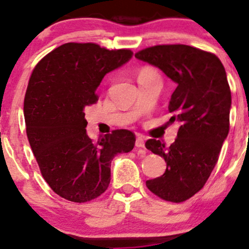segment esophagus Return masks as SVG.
<instances>
[{"label":"esophagus","mask_w":249,"mask_h":249,"mask_svg":"<svg viewBox=\"0 0 249 249\" xmlns=\"http://www.w3.org/2000/svg\"><path fill=\"white\" fill-rule=\"evenodd\" d=\"M135 147H137V148H144L143 138H141V137L137 138V140H135Z\"/></svg>","instance_id":"obj_1"}]
</instances>
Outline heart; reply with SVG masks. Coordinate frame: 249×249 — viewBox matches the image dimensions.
Returning a JSON list of instances; mask_svg holds the SVG:
<instances>
[{"label":"heart","instance_id":"1","mask_svg":"<svg viewBox=\"0 0 249 249\" xmlns=\"http://www.w3.org/2000/svg\"><path fill=\"white\" fill-rule=\"evenodd\" d=\"M153 73H155V72H154L152 69L146 68V69H143V70H141L139 77H143V75H149V74H153Z\"/></svg>","mask_w":249,"mask_h":249}]
</instances>
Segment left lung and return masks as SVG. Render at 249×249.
Here are the masks:
<instances>
[{
  "instance_id": "obj_1",
  "label": "left lung",
  "mask_w": 249,
  "mask_h": 249,
  "mask_svg": "<svg viewBox=\"0 0 249 249\" xmlns=\"http://www.w3.org/2000/svg\"><path fill=\"white\" fill-rule=\"evenodd\" d=\"M135 58L177 84L169 103L174 114L169 122L180 124L177 139L170 147L147 141V149L164 159L166 170L146 185L163 200L182 202L204 186L229 134L231 90L225 69L217 56L186 45L150 47Z\"/></svg>"
}]
</instances>
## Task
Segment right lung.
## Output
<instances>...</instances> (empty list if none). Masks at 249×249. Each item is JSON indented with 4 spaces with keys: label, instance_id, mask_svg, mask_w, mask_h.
Instances as JSON below:
<instances>
[{
    "label": "right lung",
    "instance_id": "1",
    "mask_svg": "<svg viewBox=\"0 0 249 249\" xmlns=\"http://www.w3.org/2000/svg\"><path fill=\"white\" fill-rule=\"evenodd\" d=\"M132 56L128 49L70 42L50 52L32 72L24 100L27 138L42 177L64 199L81 203L105 193L112 159L133 149L135 135L127 130L93 142L85 118L105 75Z\"/></svg>",
    "mask_w": 249,
    "mask_h": 249
}]
</instances>
